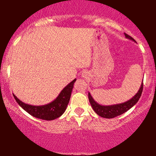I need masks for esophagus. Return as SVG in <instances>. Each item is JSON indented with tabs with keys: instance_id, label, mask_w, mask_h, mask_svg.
<instances>
[{
	"instance_id": "obj_1",
	"label": "esophagus",
	"mask_w": 156,
	"mask_h": 156,
	"mask_svg": "<svg viewBox=\"0 0 156 156\" xmlns=\"http://www.w3.org/2000/svg\"><path fill=\"white\" fill-rule=\"evenodd\" d=\"M82 76L84 77V78H86V77H87V73H82Z\"/></svg>"
}]
</instances>
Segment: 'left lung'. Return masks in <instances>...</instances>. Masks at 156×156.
I'll return each instance as SVG.
<instances>
[{
	"instance_id": "obj_1",
	"label": "left lung",
	"mask_w": 156,
	"mask_h": 156,
	"mask_svg": "<svg viewBox=\"0 0 156 156\" xmlns=\"http://www.w3.org/2000/svg\"><path fill=\"white\" fill-rule=\"evenodd\" d=\"M126 36V38L131 39V40L134 41L135 40L130 37L128 34H124ZM143 82L141 83L140 87L137 93L129 100L127 101H125L123 103H120V104L117 105H101L98 104L93 98L92 97L90 93H88V98H89L90 103L92 108H93V111L101 117L107 118V119H111V118H114L117 117V116L121 115V114H124L127 111H129L130 108H132L136 103L140 99L141 93L143 92Z\"/></svg>"
}]
</instances>
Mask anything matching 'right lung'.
<instances>
[{
	"instance_id": "right-lung-1",
	"label": "right lung",
	"mask_w": 156,
	"mask_h": 156,
	"mask_svg": "<svg viewBox=\"0 0 156 156\" xmlns=\"http://www.w3.org/2000/svg\"><path fill=\"white\" fill-rule=\"evenodd\" d=\"M76 79H74L67 84L54 101L44 105H31L26 104L18 99L14 94L13 96L18 104L31 116L44 120H53L60 117L65 112L69 102L73 85Z\"/></svg>"
}]
</instances>
